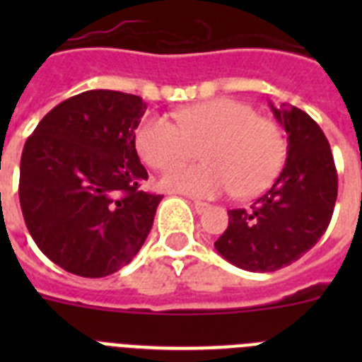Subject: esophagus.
I'll return each instance as SVG.
<instances>
[{"instance_id":"34e87169","label":"esophagus","mask_w":362,"mask_h":362,"mask_svg":"<svg viewBox=\"0 0 362 362\" xmlns=\"http://www.w3.org/2000/svg\"><path fill=\"white\" fill-rule=\"evenodd\" d=\"M192 204H194V209H196L197 214H203L209 210L210 204L209 203H203V201H192Z\"/></svg>"}]
</instances>
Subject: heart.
Returning a JSON list of instances; mask_svg holds the SVG:
<instances>
[{
	"mask_svg": "<svg viewBox=\"0 0 362 362\" xmlns=\"http://www.w3.org/2000/svg\"><path fill=\"white\" fill-rule=\"evenodd\" d=\"M177 121L148 116L136 130V148L152 168L166 172L161 187L196 197L232 192L250 197L263 192L279 172L284 137L279 127L259 117L252 105L214 98L177 112ZM202 148L204 163L175 167Z\"/></svg>",
	"mask_w": 362,
	"mask_h": 362,
	"instance_id": "obj_1",
	"label": "heart"
}]
</instances>
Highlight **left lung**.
Listing matches in <instances>:
<instances>
[{"label": "left lung", "mask_w": 362, "mask_h": 362, "mask_svg": "<svg viewBox=\"0 0 362 362\" xmlns=\"http://www.w3.org/2000/svg\"><path fill=\"white\" fill-rule=\"evenodd\" d=\"M270 108L288 136L286 163L250 209L228 210V228L214 243L221 257L248 272H276L306 254L330 225L337 199V170L321 127L292 105Z\"/></svg>", "instance_id": "left-lung-1"}]
</instances>
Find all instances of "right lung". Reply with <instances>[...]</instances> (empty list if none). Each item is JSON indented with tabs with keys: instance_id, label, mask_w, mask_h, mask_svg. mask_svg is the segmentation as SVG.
Instances as JSON below:
<instances>
[{
	"instance_id": "right-lung-1",
	"label": "right lung",
	"mask_w": 362,
	"mask_h": 362,
	"mask_svg": "<svg viewBox=\"0 0 362 362\" xmlns=\"http://www.w3.org/2000/svg\"><path fill=\"white\" fill-rule=\"evenodd\" d=\"M146 103L86 90L54 107L25 143L19 204L37 248L63 270L105 277L136 257L163 196L136 152Z\"/></svg>"
}]
</instances>
